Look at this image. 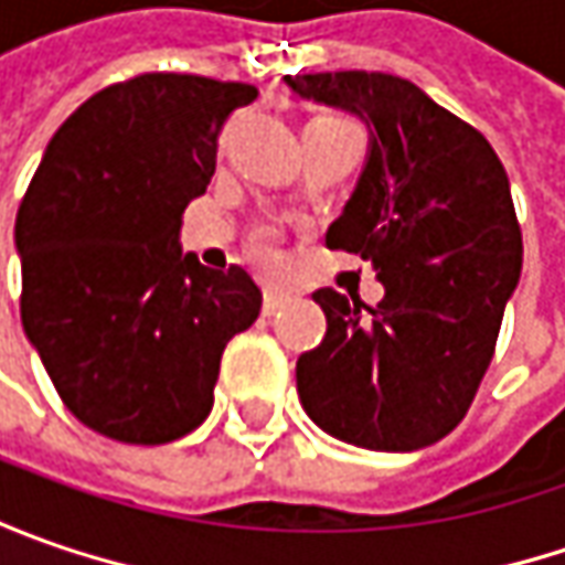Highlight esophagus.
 <instances>
[{"mask_svg": "<svg viewBox=\"0 0 565 565\" xmlns=\"http://www.w3.org/2000/svg\"><path fill=\"white\" fill-rule=\"evenodd\" d=\"M292 301V295L289 292H279V289H267L264 292V315H279L286 305Z\"/></svg>", "mask_w": 565, "mask_h": 565, "instance_id": "obj_1", "label": "esophagus"}]
</instances>
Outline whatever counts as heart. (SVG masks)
<instances>
[{"label":"heart","mask_w":565,"mask_h":565,"mask_svg":"<svg viewBox=\"0 0 565 565\" xmlns=\"http://www.w3.org/2000/svg\"><path fill=\"white\" fill-rule=\"evenodd\" d=\"M260 250H267V242H260Z\"/></svg>","instance_id":"obj_1"}]
</instances>
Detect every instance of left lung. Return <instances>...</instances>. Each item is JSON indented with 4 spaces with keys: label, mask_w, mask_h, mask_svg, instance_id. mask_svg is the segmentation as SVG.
Wrapping results in <instances>:
<instances>
[{
    "label": "left lung",
    "mask_w": 565,
    "mask_h": 565,
    "mask_svg": "<svg viewBox=\"0 0 565 565\" xmlns=\"http://www.w3.org/2000/svg\"><path fill=\"white\" fill-rule=\"evenodd\" d=\"M295 97L367 125V157L327 248L361 254L377 308L311 298L327 337L295 364L308 418L342 444L415 452L466 418L522 273L510 179L481 131L383 72L286 75Z\"/></svg>",
    "instance_id": "8db88e82"
}]
</instances>
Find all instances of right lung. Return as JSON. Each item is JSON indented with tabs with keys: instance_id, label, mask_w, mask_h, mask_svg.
I'll use <instances>...</instances> for the list:
<instances>
[{
	"instance_id": "obj_1",
	"label": "right lung",
	"mask_w": 565,
	"mask_h": 565,
	"mask_svg": "<svg viewBox=\"0 0 565 565\" xmlns=\"http://www.w3.org/2000/svg\"><path fill=\"white\" fill-rule=\"evenodd\" d=\"M250 84L141 75L81 103L18 206L21 323L77 422L121 444L179 440L213 408L223 349L260 315L242 267L182 254Z\"/></svg>"
}]
</instances>
